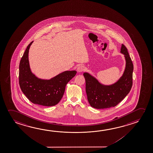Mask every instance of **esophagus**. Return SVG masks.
<instances>
[{"instance_id":"esophagus-1","label":"esophagus","mask_w":153,"mask_h":153,"mask_svg":"<svg viewBox=\"0 0 153 153\" xmlns=\"http://www.w3.org/2000/svg\"><path fill=\"white\" fill-rule=\"evenodd\" d=\"M84 70H85V67H84V65H79V66L78 67V68H77V71L78 73L82 72L83 71H84Z\"/></svg>"}]
</instances>
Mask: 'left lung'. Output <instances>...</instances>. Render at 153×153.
Returning a JSON list of instances; mask_svg holds the SVG:
<instances>
[{
  "mask_svg": "<svg viewBox=\"0 0 153 153\" xmlns=\"http://www.w3.org/2000/svg\"><path fill=\"white\" fill-rule=\"evenodd\" d=\"M120 52L124 54L126 67L123 76L116 83L104 85L88 73H84L86 92L91 106L96 109H105L115 107L130 92L132 86L133 65L128 49L122 45Z\"/></svg>",
  "mask_w": 153,
  "mask_h": 153,
  "instance_id": "obj_1",
  "label": "left lung"
}]
</instances>
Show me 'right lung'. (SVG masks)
Segmentation results:
<instances>
[{
  "label": "right lung",
  "instance_id": "right-lung-1",
  "mask_svg": "<svg viewBox=\"0 0 153 153\" xmlns=\"http://www.w3.org/2000/svg\"><path fill=\"white\" fill-rule=\"evenodd\" d=\"M31 42L21 59L19 65V85L22 92L33 103L44 106H53L62 98L67 84L77 71H65L50 80L39 79L30 70L28 53Z\"/></svg>",
  "mask_w": 153,
  "mask_h": 153
}]
</instances>
